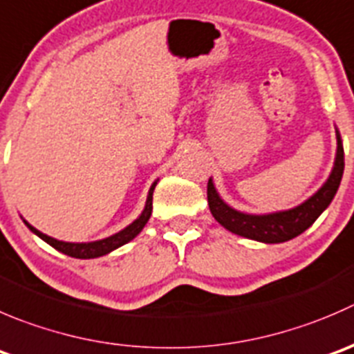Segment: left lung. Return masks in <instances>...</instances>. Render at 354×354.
Wrapping results in <instances>:
<instances>
[{
    "mask_svg": "<svg viewBox=\"0 0 354 354\" xmlns=\"http://www.w3.org/2000/svg\"><path fill=\"white\" fill-rule=\"evenodd\" d=\"M335 136H337V152H335L334 169H332L328 180L322 185L320 190L311 195L303 204L289 209V211H279L272 212V214H247V212H240L230 207L219 197L212 180H209L207 202L211 214L214 216L219 225L225 226L235 235L257 240V242L280 243L301 235L328 207L334 195L337 194L339 185H341L342 173H344V149H342L339 131H335Z\"/></svg>",
    "mask_w": 354,
    "mask_h": 354,
    "instance_id": "1",
    "label": "left lung"
}]
</instances>
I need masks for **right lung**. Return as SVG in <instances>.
<instances>
[{
    "label": "right lung",
    "instance_id": "obj_1",
    "mask_svg": "<svg viewBox=\"0 0 354 354\" xmlns=\"http://www.w3.org/2000/svg\"><path fill=\"white\" fill-rule=\"evenodd\" d=\"M156 185H157V181H153V185L150 187L145 209L142 211V214H140L138 218L131 223V225L126 226L124 230H121V232L115 233V235L107 236V239L95 240V242H81V243L62 242V240H57V239H53V236H48V235H44V233H41L39 230H36L32 225H29L26 219H24V223H26L27 228H29L30 232L36 233L39 239H43L44 242L50 243L51 247H55V249L60 250V252L67 254V256H72V257H77V259H93V257L105 256V254L112 252V250L118 249V247L124 245V243H128L129 240H133L140 232H142L143 226H145L147 221L150 219V214H152V194H153V188H156Z\"/></svg>",
    "mask_w": 354,
    "mask_h": 354
}]
</instances>
